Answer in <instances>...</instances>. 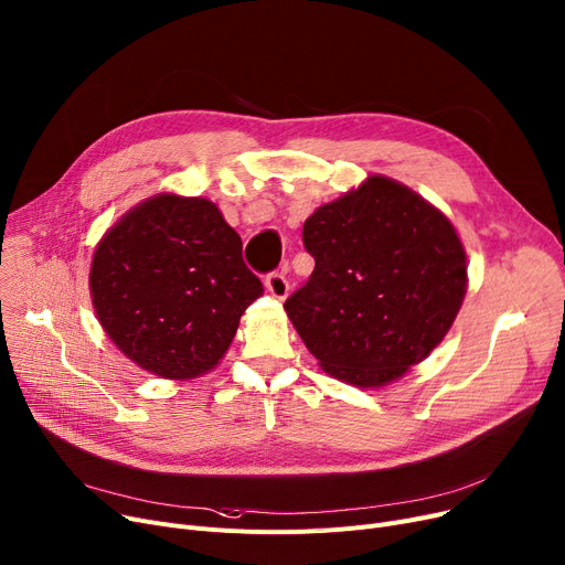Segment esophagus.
<instances>
[{"instance_id":"1","label":"esophagus","mask_w":565,"mask_h":565,"mask_svg":"<svg viewBox=\"0 0 565 565\" xmlns=\"http://www.w3.org/2000/svg\"><path fill=\"white\" fill-rule=\"evenodd\" d=\"M265 288L269 290V296L284 300L288 296V279L281 273H269L265 277Z\"/></svg>"}]
</instances>
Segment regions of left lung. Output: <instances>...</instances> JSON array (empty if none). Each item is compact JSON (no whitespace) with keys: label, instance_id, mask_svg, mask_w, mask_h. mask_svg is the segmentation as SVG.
<instances>
[{"label":"left lung","instance_id":"obj_1","mask_svg":"<svg viewBox=\"0 0 565 565\" xmlns=\"http://www.w3.org/2000/svg\"><path fill=\"white\" fill-rule=\"evenodd\" d=\"M316 267L284 302L323 370L379 387L427 358L466 292V254L448 218L404 184L374 175L302 228Z\"/></svg>","mask_w":565,"mask_h":565}]
</instances>
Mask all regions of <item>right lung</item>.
<instances>
[{
    "instance_id": "obj_1",
    "label": "right lung",
    "mask_w": 565,
    "mask_h": 565,
    "mask_svg": "<svg viewBox=\"0 0 565 565\" xmlns=\"http://www.w3.org/2000/svg\"><path fill=\"white\" fill-rule=\"evenodd\" d=\"M89 290L121 353L161 379L182 381L224 358L263 284L214 203L161 193L104 235Z\"/></svg>"
}]
</instances>
